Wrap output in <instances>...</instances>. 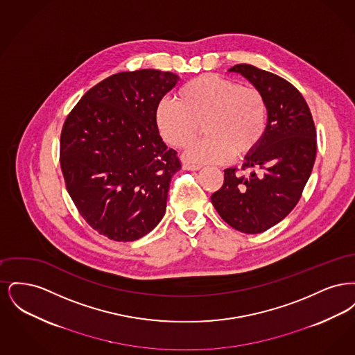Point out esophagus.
<instances>
[{"instance_id":"34e87169","label":"esophagus","mask_w":355,"mask_h":355,"mask_svg":"<svg viewBox=\"0 0 355 355\" xmlns=\"http://www.w3.org/2000/svg\"><path fill=\"white\" fill-rule=\"evenodd\" d=\"M182 168H184V170H193V171L201 169L200 165H191V164H184Z\"/></svg>"}]
</instances>
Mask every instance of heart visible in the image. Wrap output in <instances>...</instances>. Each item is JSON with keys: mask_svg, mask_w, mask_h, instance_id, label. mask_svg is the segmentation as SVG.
<instances>
[{"mask_svg": "<svg viewBox=\"0 0 355 355\" xmlns=\"http://www.w3.org/2000/svg\"><path fill=\"white\" fill-rule=\"evenodd\" d=\"M268 119V103L258 89L211 73L187 81L175 101L162 100L154 110L161 138L178 149L187 148L203 125L207 137L185 154L194 164H223L234 154L255 152L266 135Z\"/></svg>", "mask_w": 355, "mask_h": 355, "instance_id": "1", "label": "heart"}]
</instances>
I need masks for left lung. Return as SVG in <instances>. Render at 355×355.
Wrapping results in <instances>:
<instances>
[{"instance_id":"obj_1","label":"left lung","mask_w":355,"mask_h":355,"mask_svg":"<svg viewBox=\"0 0 355 355\" xmlns=\"http://www.w3.org/2000/svg\"><path fill=\"white\" fill-rule=\"evenodd\" d=\"M229 71L243 76L265 97L268 130L259 148L245 157L242 169H253L250 175L225 170L211 203L232 227L258 234L284 220L300 201L315 161V126L302 94L282 77L248 64Z\"/></svg>"}]
</instances>
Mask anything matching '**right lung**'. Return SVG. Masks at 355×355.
<instances>
[{
	"mask_svg": "<svg viewBox=\"0 0 355 355\" xmlns=\"http://www.w3.org/2000/svg\"><path fill=\"white\" fill-rule=\"evenodd\" d=\"M178 80L154 69L113 74L86 92L65 119L60 164L69 196L109 239L146 236L166 211L181 162L158 133L154 110Z\"/></svg>",
	"mask_w": 355,
	"mask_h": 355,
	"instance_id": "1",
	"label": "right lung"
}]
</instances>
